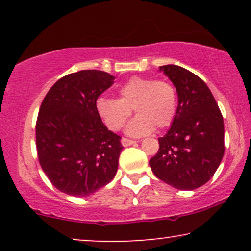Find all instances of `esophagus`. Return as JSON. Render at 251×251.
<instances>
[{"label":"esophagus","instance_id":"1","mask_svg":"<svg viewBox=\"0 0 251 251\" xmlns=\"http://www.w3.org/2000/svg\"><path fill=\"white\" fill-rule=\"evenodd\" d=\"M121 143L122 145L126 147V146H130V145H133V144H136L135 140H131V139H128V138H122L121 139Z\"/></svg>","mask_w":251,"mask_h":251}]
</instances>
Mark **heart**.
I'll return each mask as SVG.
<instances>
[{
    "label": "heart",
    "mask_w": 251,
    "mask_h": 251,
    "mask_svg": "<svg viewBox=\"0 0 251 251\" xmlns=\"http://www.w3.org/2000/svg\"><path fill=\"white\" fill-rule=\"evenodd\" d=\"M120 98L99 97L96 111L105 126L119 130L131 114L136 115L126 132L139 137L152 132L154 128H166L173 122L177 112V95L169 82L147 77H131L119 89Z\"/></svg>",
    "instance_id": "b5f03b06"
}]
</instances>
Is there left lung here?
<instances>
[{"instance_id":"obj_1","label":"left lung","mask_w":251,"mask_h":251,"mask_svg":"<svg viewBox=\"0 0 251 251\" xmlns=\"http://www.w3.org/2000/svg\"><path fill=\"white\" fill-rule=\"evenodd\" d=\"M178 96L170 129L159 138L160 149L150 160L154 175L177 190L192 191L214 176L224 155V121L208 85L177 66L159 67Z\"/></svg>"}]
</instances>
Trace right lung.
<instances>
[{
	"label": "right lung",
	"instance_id": "obj_1",
	"mask_svg": "<svg viewBox=\"0 0 251 251\" xmlns=\"http://www.w3.org/2000/svg\"><path fill=\"white\" fill-rule=\"evenodd\" d=\"M102 71L68 74L44 97L36 122V149L41 167L57 190L88 197L116 175L123 147L121 137L106 128L96 101L114 83Z\"/></svg>",
	"mask_w": 251,
	"mask_h": 251
}]
</instances>
